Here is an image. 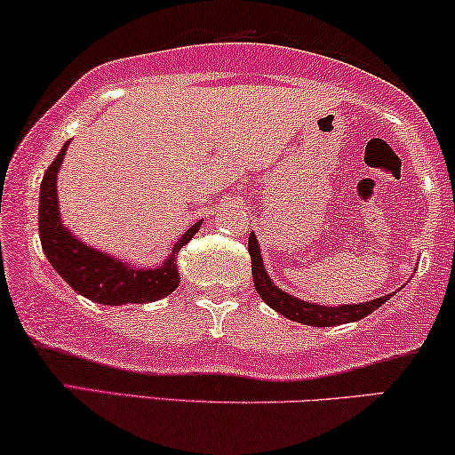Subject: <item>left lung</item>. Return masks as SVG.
Masks as SVG:
<instances>
[{
  "instance_id": "left-lung-1",
  "label": "left lung",
  "mask_w": 455,
  "mask_h": 455,
  "mask_svg": "<svg viewBox=\"0 0 455 455\" xmlns=\"http://www.w3.org/2000/svg\"><path fill=\"white\" fill-rule=\"evenodd\" d=\"M248 252H251V263H252V282L257 288L259 296L269 304L271 308H275L277 313L288 316L290 321L304 323V325L313 327H329V325H344V323L360 321L366 315H371L372 310H377L381 304L389 300V296L377 298V300L364 302V304H346V307H321V304H310L298 298L285 294L273 285V282L267 277V271L263 267V259H260V248L257 242V235L251 234L248 238Z\"/></svg>"
}]
</instances>
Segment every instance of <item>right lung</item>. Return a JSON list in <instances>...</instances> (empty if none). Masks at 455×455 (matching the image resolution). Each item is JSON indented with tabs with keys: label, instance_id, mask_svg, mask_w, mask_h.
<instances>
[{
	"label": "right lung",
	"instance_id": "right-lung-1",
	"mask_svg": "<svg viewBox=\"0 0 455 455\" xmlns=\"http://www.w3.org/2000/svg\"><path fill=\"white\" fill-rule=\"evenodd\" d=\"M70 140L61 147L58 157L47 167L41 182L39 201V235L43 252L47 254L49 263L64 277V282L74 288V291L89 298L92 302L120 307V304H145L165 298L178 288V252L192 235L198 232L203 221H196L182 238L173 246L172 257L159 269H130L114 257L97 252L83 242L70 235L60 220L58 192H55V178L61 159Z\"/></svg>",
	"mask_w": 455,
	"mask_h": 455
}]
</instances>
